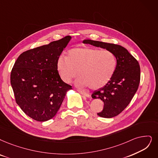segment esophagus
<instances>
[{
  "label": "esophagus",
  "instance_id": "34e87169",
  "mask_svg": "<svg viewBox=\"0 0 158 158\" xmlns=\"http://www.w3.org/2000/svg\"><path fill=\"white\" fill-rule=\"evenodd\" d=\"M78 91L80 93V94H82V95H84V96H85V97H89V94H88V93H85V92H84V91H81V90H78Z\"/></svg>",
  "mask_w": 158,
  "mask_h": 158
}]
</instances>
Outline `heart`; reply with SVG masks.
Masks as SVG:
<instances>
[{"label": "heart", "instance_id": "b5f03b06", "mask_svg": "<svg viewBox=\"0 0 158 158\" xmlns=\"http://www.w3.org/2000/svg\"><path fill=\"white\" fill-rule=\"evenodd\" d=\"M116 65L115 56L110 50L83 47L71 49L67 58L60 57L56 68L64 82L70 83L78 71L77 86L98 89L111 80Z\"/></svg>", "mask_w": 158, "mask_h": 158}]
</instances>
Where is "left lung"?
Listing matches in <instances>:
<instances>
[{"instance_id": "8db88e82", "label": "left lung", "mask_w": 158, "mask_h": 158, "mask_svg": "<svg viewBox=\"0 0 158 158\" xmlns=\"http://www.w3.org/2000/svg\"><path fill=\"white\" fill-rule=\"evenodd\" d=\"M83 43L105 48L116 57L117 65L112 78L105 86L94 91L92 98L104 102L103 110L97 115L104 118L118 115L129 104L140 82V66L137 60L123 47L115 44L85 40Z\"/></svg>"}]
</instances>
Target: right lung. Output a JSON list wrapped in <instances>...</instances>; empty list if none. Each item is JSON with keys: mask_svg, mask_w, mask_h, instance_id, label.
Masks as SVG:
<instances>
[{"mask_svg": "<svg viewBox=\"0 0 158 158\" xmlns=\"http://www.w3.org/2000/svg\"><path fill=\"white\" fill-rule=\"evenodd\" d=\"M67 35L23 52L15 62L10 75L17 104L30 118L44 122L53 118L72 86L64 82L56 64L70 41Z\"/></svg>", "mask_w": 158, "mask_h": 158, "instance_id": "add662e5", "label": "right lung"}]
</instances>
